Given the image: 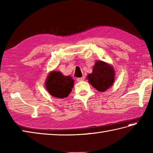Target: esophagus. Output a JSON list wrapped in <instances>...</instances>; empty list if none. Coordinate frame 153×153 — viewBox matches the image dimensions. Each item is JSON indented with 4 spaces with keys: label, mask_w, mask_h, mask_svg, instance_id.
I'll return each mask as SVG.
<instances>
[{
    "label": "esophagus",
    "mask_w": 153,
    "mask_h": 153,
    "mask_svg": "<svg viewBox=\"0 0 153 153\" xmlns=\"http://www.w3.org/2000/svg\"><path fill=\"white\" fill-rule=\"evenodd\" d=\"M84 79H85V77L83 76L82 77H79V78H77V81L78 82H82V81H84Z\"/></svg>",
    "instance_id": "1"
}]
</instances>
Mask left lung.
I'll use <instances>...</instances> for the list:
<instances>
[{
    "instance_id": "1",
    "label": "left lung",
    "mask_w": 153,
    "mask_h": 153,
    "mask_svg": "<svg viewBox=\"0 0 153 153\" xmlns=\"http://www.w3.org/2000/svg\"><path fill=\"white\" fill-rule=\"evenodd\" d=\"M114 74L111 66L102 61H98L93 68V72L87 76V78L91 85L97 91L104 92L112 86L114 81Z\"/></svg>"
}]
</instances>
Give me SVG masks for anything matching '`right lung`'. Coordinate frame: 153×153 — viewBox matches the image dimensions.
I'll use <instances>...</instances> for the list:
<instances>
[{"mask_svg": "<svg viewBox=\"0 0 153 153\" xmlns=\"http://www.w3.org/2000/svg\"><path fill=\"white\" fill-rule=\"evenodd\" d=\"M45 85L52 96L63 99L71 93L74 79L70 76H63L60 71H53L48 76Z\"/></svg>", "mask_w": 153, "mask_h": 153, "instance_id": "right-lung-1", "label": "right lung"}]
</instances>
